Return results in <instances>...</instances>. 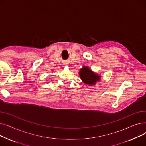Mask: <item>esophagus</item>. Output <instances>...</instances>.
I'll return each instance as SVG.
<instances>
[{
    "label": "esophagus",
    "instance_id": "1",
    "mask_svg": "<svg viewBox=\"0 0 146 146\" xmlns=\"http://www.w3.org/2000/svg\"><path fill=\"white\" fill-rule=\"evenodd\" d=\"M65 64V65H66V66H67V63H65V64Z\"/></svg>",
    "mask_w": 146,
    "mask_h": 146
}]
</instances>
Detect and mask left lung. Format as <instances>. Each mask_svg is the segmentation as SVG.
<instances>
[{"mask_svg": "<svg viewBox=\"0 0 146 146\" xmlns=\"http://www.w3.org/2000/svg\"><path fill=\"white\" fill-rule=\"evenodd\" d=\"M80 78L84 83L90 86L95 85V83L100 80L101 76L95 73L87 66H83L79 72Z\"/></svg>", "mask_w": 146, "mask_h": 146, "instance_id": "8db88e82", "label": "left lung"}]
</instances>
